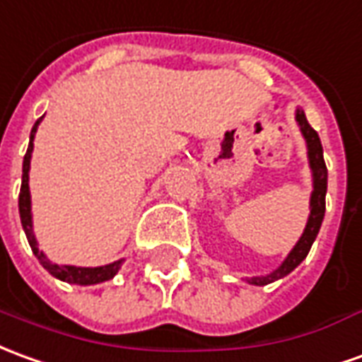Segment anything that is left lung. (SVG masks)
<instances>
[{"instance_id":"obj_1","label":"left lung","mask_w":362,"mask_h":362,"mask_svg":"<svg viewBox=\"0 0 362 362\" xmlns=\"http://www.w3.org/2000/svg\"><path fill=\"white\" fill-rule=\"evenodd\" d=\"M296 121L300 123V129L304 133L305 143H308V156H310V166H312L313 173V192H312V202H310V217H308V225H305L304 235L300 237V241L296 243V247L292 249V252L288 255L286 260L282 262V267L276 269L272 274L262 278H251V284H257V286H264V284H270L278 278L286 276L288 272L292 270L302 262V260L308 257V252L312 249L315 237L320 233V227H322L323 216H325V192H327V166H325V160H323V148L322 141H320V135L317 131L308 123L305 119L304 111L298 110L296 111Z\"/></svg>"}]
</instances>
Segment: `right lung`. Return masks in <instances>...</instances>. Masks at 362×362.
I'll return each instance as SVG.
<instances>
[{"label":"right lung","mask_w":362,"mask_h":362,"mask_svg":"<svg viewBox=\"0 0 362 362\" xmlns=\"http://www.w3.org/2000/svg\"><path fill=\"white\" fill-rule=\"evenodd\" d=\"M42 119V117H40ZM40 119H37V123L33 125L31 131V141H29V148L25 153V158H23V180H21V192H19V216H21L23 229H25V235H27V241L31 245L33 252L37 255L39 262L49 270L52 276L60 278L64 282H70V284H80V286H88V284H98V282H105L117 274L121 262L123 260H117V262H111V264H105V267H98V269H84V267H60V264H54L50 262L42 252L39 251L37 247V239L33 235V223H31V196H29V164H31V153H33V137H35V131L39 127Z\"/></svg>","instance_id":"right-lung-1"}]
</instances>
